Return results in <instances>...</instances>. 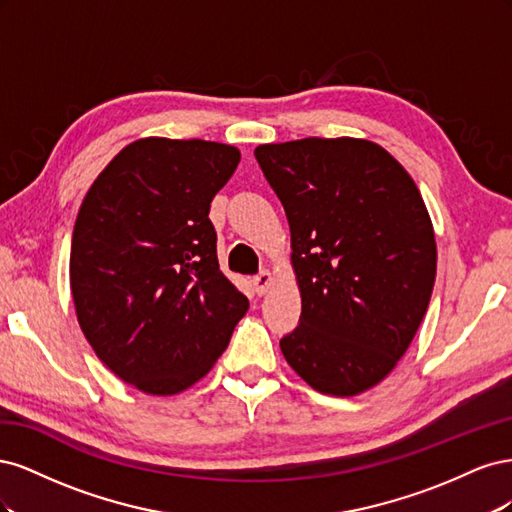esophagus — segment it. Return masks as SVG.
Segmentation results:
<instances>
[{
    "label": "esophagus",
    "instance_id": "1",
    "mask_svg": "<svg viewBox=\"0 0 512 512\" xmlns=\"http://www.w3.org/2000/svg\"><path fill=\"white\" fill-rule=\"evenodd\" d=\"M254 288H256V292L260 294V297H262V294H267L269 292V288H271V284H273V275H271V271H260L258 275H254Z\"/></svg>",
    "mask_w": 512,
    "mask_h": 512
}]
</instances>
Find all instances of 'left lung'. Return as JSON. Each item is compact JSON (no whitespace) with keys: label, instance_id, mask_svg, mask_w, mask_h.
Listing matches in <instances>:
<instances>
[{"label":"left lung","instance_id":"obj_1","mask_svg":"<svg viewBox=\"0 0 512 512\" xmlns=\"http://www.w3.org/2000/svg\"><path fill=\"white\" fill-rule=\"evenodd\" d=\"M254 156L290 224L301 290L284 359L312 389L352 397L391 374L436 282V237L416 183L365 138H301Z\"/></svg>","mask_w":512,"mask_h":512}]
</instances>
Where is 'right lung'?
<instances>
[{
	"instance_id": "obj_1",
	"label": "right lung",
	"mask_w": 512,
	"mask_h": 512,
	"mask_svg": "<svg viewBox=\"0 0 512 512\" xmlns=\"http://www.w3.org/2000/svg\"><path fill=\"white\" fill-rule=\"evenodd\" d=\"M239 160L224 143L138 138L76 215V318L98 359L147 395H177L207 376L250 307L220 271L209 220Z\"/></svg>"
}]
</instances>
